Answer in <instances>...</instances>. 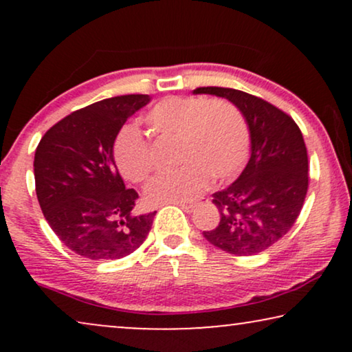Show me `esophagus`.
Wrapping results in <instances>:
<instances>
[{"label":"esophagus","instance_id":"34e87169","mask_svg":"<svg viewBox=\"0 0 352 352\" xmlns=\"http://www.w3.org/2000/svg\"><path fill=\"white\" fill-rule=\"evenodd\" d=\"M177 206H181L182 210H186V211H192L195 208V204H176Z\"/></svg>","mask_w":352,"mask_h":352}]
</instances>
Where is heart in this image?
Segmentation results:
<instances>
[{
    "label": "heart",
    "instance_id": "b5f03b06",
    "mask_svg": "<svg viewBox=\"0 0 352 352\" xmlns=\"http://www.w3.org/2000/svg\"><path fill=\"white\" fill-rule=\"evenodd\" d=\"M144 120L157 136L177 138V162L182 163L176 171L162 173L148 182L146 199L151 205L194 200L210 186L211 176L230 181L247 163V122L226 100L171 96L148 109ZM113 158L129 181L141 182L152 171L151 148L134 126L120 131Z\"/></svg>",
    "mask_w": 352,
    "mask_h": 352
}]
</instances>
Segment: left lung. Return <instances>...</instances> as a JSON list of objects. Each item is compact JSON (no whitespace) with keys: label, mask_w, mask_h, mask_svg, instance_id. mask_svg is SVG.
Instances as JSON below:
<instances>
[{"label":"left lung","mask_w":352,"mask_h":352,"mask_svg":"<svg viewBox=\"0 0 352 352\" xmlns=\"http://www.w3.org/2000/svg\"><path fill=\"white\" fill-rule=\"evenodd\" d=\"M228 99L243 115L250 133V160L237 179L213 194L219 224L204 230L213 247L235 256H252L277 243L300 214L307 192L305 139L280 109L232 88L194 89Z\"/></svg>","instance_id":"left-lung-1"}]
</instances>
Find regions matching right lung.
I'll list each match as a JSON object with an SVG mask.
<instances>
[{
	"label": "right lung",
	"mask_w": 352,
	"mask_h": 352,
	"mask_svg": "<svg viewBox=\"0 0 352 352\" xmlns=\"http://www.w3.org/2000/svg\"><path fill=\"white\" fill-rule=\"evenodd\" d=\"M148 102V94L99 100L67 115L38 144L33 171L41 211L60 242L80 256H128L152 228L157 211L138 213V192L124 187L113 158L120 129Z\"/></svg>",
	"instance_id": "right-lung-1"
}]
</instances>
